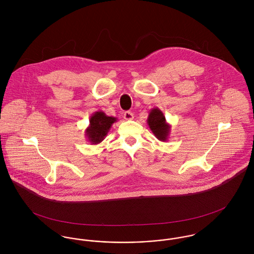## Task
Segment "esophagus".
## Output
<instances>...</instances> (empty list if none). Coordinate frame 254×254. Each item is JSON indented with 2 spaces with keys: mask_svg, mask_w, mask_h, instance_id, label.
I'll return each instance as SVG.
<instances>
[{
  "mask_svg": "<svg viewBox=\"0 0 254 254\" xmlns=\"http://www.w3.org/2000/svg\"><path fill=\"white\" fill-rule=\"evenodd\" d=\"M123 117L126 120H133L134 119V114L131 111H125L123 114Z\"/></svg>",
  "mask_w": 254,
  "mask_h": 254,
  "instance_id": "esophagus-1",
  "label": "esophagus"
}]
</instances>
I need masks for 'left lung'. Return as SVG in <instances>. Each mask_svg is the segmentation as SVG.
<instances>
[{"mask_svg":"<svg viewBox=\"0 0 254 254\" xmlns=\"http://www.w3.org/2000/svg\"><path fill=\"white\" fill-rule=\"evenodd\" d=\"M146 123L155 136L161 142H167L171 130V125L166 122L163 112L158 109L154 108L148 113Z\"/></svg>","mask_w":254,"mask_h":254,"instance_id":"8db88e82","label":"left lung"}]
</instances>
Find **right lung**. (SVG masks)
<instances>
[{
  "instance_id": "right-lung-1",
  "label": "right lung",
  "mask_w": 254,
  "mask_h": 254,
  "mask_svg": "<svg viewBox=\"0 0 254 254\" xmlns=\"http://www.w3.org/2000/svg\"><path fill=\"white\" fill-rule=\"evenodd\" d=\"M89 121V126L85 130V136L91 145H98L105 140L117 118L108 116L104 111L99 110L92 114Z\"/></svg>"
}]
</instances>
